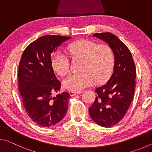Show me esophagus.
Here are the masks:
<instances>
[{
	"label": "esophagus",
	"instance_id": "1",
	"mask_svg": "<svg viewBox=\"0 0 152 152\" xmlns=\"http://www.w3.org/2000/svg\"><path fill=\"white\" fill-rule=\"evenodd\" d=\"M69 93H70V96H75V95L78 94H80L81 92H74V91H70L69 92Z\"/></svg>",
	"mask_w": 152,
	"mask_h": 152
}]
</instances>
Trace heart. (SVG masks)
I'll list each match as a JSON object with an SVG mask.
<instances>
[{"label":"heart","instance_id":"obj_1","mask_svg":"<svg viewBox=\"0 0 152 152\" xmlns=\"http://www.w3.org/2000/svg\"><path fill=\"white\" fill-rule=\"evenodd\" d=\"M68 50L75 58H83L81 73L72 74L64 79V86L74 92H80L91 86L96 80L103 82L109 78L114 66V55L110 47L98 45L87 39L74 42ZM51 66L55 72L64 76L69 71V61L67 56L60 51H56L51 60Z\"/></svg>","mask_w":152,"mask_h":152}]
</instances>
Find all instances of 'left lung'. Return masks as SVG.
Returning <instances> with one entry per match:
<instances>
[{
  "label": "left lung",
  "mask_w": 152,
  "mask_h": 152,
  "mask_svg": "<svg viewBox=\"0 0 152 152\" xmlns=\"http://www.w3.org/2000/svg\"><path fill=\"white\" fill-rule=\"evenodd\" d=\"M93 36L109 45L115 56V63L110 79L95 90L97 96L89 107V114L96 124L110 127L124 117L132 101L136 69L129 50L116 35L107 32Z\"/></svg>",
  "instance_id": "8db88e82"
}]
</instances>
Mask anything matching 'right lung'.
<instances>
[{"label":"right lung","instance_id":"1","mask_svg":"<svg viewBox=\"0 0 152 152\" xmlns=\"http://www.w3.org/2000/svg\"><path fill=\"white\" fill-rule=\"evenodd\" d=\"M71 37L44 35L31 43L20 58L18 81L23 103L33 122L43 127L56 125L65 116L70 95L60 91L61 83L51 64V54Z\"/></svg>","mask_w":152,"mask_h":152}]
</instances>
